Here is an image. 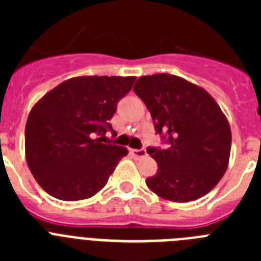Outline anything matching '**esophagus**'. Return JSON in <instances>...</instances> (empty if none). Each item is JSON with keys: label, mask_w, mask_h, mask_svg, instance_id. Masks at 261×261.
Instances as JSON below:
<instances>
[{"label": "esophagus", "mask_w": 261, "mask_h": 261, "mask_svg": "<svg viewBox=\"0 0 261 261\" xmlns=\"http://www.w3.org/2000/svg\"><path fill=\"white\" fill-rule=\"evenodd\" d=\"M130 153H132L136 158H142V156L146 155V150H145V149H132Z\"/></svg>", "instance_id": "34e87169"}]
</instances>
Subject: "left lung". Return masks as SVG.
<instances>
[{"instance_id": "left-lung-1", "label": "left lung", "mask_w": 261, "mask_h": 261, "mask_svg": "<svg viewBox=\"0 0 261 261\" xmlns=\"http://www.w3.org/2000/svg\"><path fill=\"white\" fill-rule=\"evenodd\" d=\"M133 90L168 142L167 149H147L158 163L156 174L146 179L149 190L175 202L211 192L227 170L231 149L230 124L213 96L167 73L142 75Z\"/></svg>"}]
</instances>
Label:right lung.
I'll return each mask as SVG.
<instances>
[{
    "label": "right lung",
    "instance_id": "obj_1",
    "mask_svg": "<svg viewBox=\"0 0 261 261\" xmlns=\"http://www.w3.org/2000/svg\"><path fill=\"white\" fill-rule=\"evenodd\" d=\"M136 77L82 75L64 81L30 111L24 149L39 186L64 201L89 199L107 184L126 147L102 142Z\"/></svg>",
    "mask_w": 261,
    "mask_h": 261
}]
</instances>
